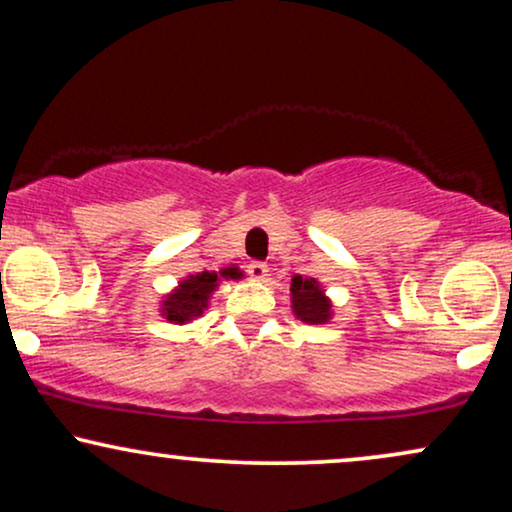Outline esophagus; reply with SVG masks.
<instances>
[{"instance_id": "1", "label": "esophagus", "mask_w": 512, "mask_h": 512, "mask_svg": "<svg viewBox=\"0 0 512 512\" xmlns=\"http://www.w3.org/2000/svg\"><path fill=\"white\" fill-rule=\"evenodd\" d=\"M249 275L254 277V280H266V277H268V266H266V263H251Z\"/></svg>"}]
</instances>
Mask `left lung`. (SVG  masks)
<instances>
[{
    "label": "left lung",
    "mask_w": 512,
    "mask_h": 512,
    "mask_svg": "<svg viewBox=\"0 0 512 512\" xmlns=\"http://www.w3.org/2000/svg\"><path fill=\"white\" fill-rule=\"evenodd\" d=\"M289 296H292V311L301 323L325 325L332 320V299L325 294L323 285L315 277L294 275Z\"/></svg>",
    "instance_id": "8db88e82"
}]
</instances>
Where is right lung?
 Listing matches in <instances>:
<instances>
[{
    "label": "right lung",
    "mask_w": 512,
    "mask_h": 512,
    "mask_svg": "<svg viewBox=\"0 0 512 512\" xmlns=\"http://www.w3.org/2000/svg\"><path fill=\"white\" fill-rule=\"evenodd\" d=\"M239 280L242 270L239 268H223L220 273L216 270H204V273L187 275L178 282V287L170 289L161 299V315L173 325H187L204 315L211 301V294L218 289L220 280Z\"/></svg>",
    "instance_id": "add662e5"
}]
</instances>
